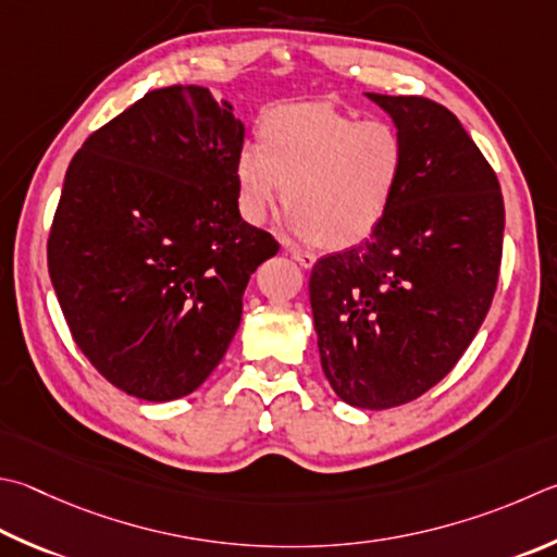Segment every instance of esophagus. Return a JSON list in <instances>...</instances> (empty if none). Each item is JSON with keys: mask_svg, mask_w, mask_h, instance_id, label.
<instances>
[{"mask_svg": "<svg viewBox=\"0 0 557 557\" xmlns=\"http://www.w3.org/2000/svg\"><path fill=\"white\" fill-rule=\"evenodd\" d=\"M287 252L292 258H295L301 268H311L313 262H317V256L313 252H307V250H297V248H287Z\"/></svg>", "mask_w": 557, "mask_h": 557, "instance_id": "34e87169", "label": "esophagus"}]
</instances>
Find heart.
I'll return each mask as SVG.
<instances>
[{
	"instance_id": "heart-1",
	"label": "heart",
	"mask_w": 557,
	"mask_h": 557,
	"mask_svg": "<svg viewBox=\"0 0 557 557\" xmlns=\"http://www.w3.org/2000/svg\"><path fill=\"white\" fill-rule=\"evenodd\" d=\"M407 140L384 119L326 104H282L236 156L238 211L265 224L285 195L287 224L321 248L358 246L382 226L407 175Z\"/></svg>"
}]
</instances>
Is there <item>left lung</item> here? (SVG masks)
<instances>
[{"label": "left lung", "instance_id": "8db88e82", "mask_svg": "<svg viewBox=\"0 0 557 557\" xmlns=\"http://www.w3.org/2000/svg\"><path fill=\"white\" fill-rule=\"evenodd\" d=\"M407 140V175L366 244L311 270L323 375L360 409L429 392L480 331L497 289L504 199L458 116L426 97L368 92Z\"/></svg>", "mask_w": 557, "mask_h": 557}]
</instances>
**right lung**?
I'll return each instance as SVG.
<instances>
[{"label": "right lung", "instance_id": "right-lung-1", "mask_svg": "<svg viewBox=\"0 0 557 557\" xmlns=\"http://www.w3.org/2000/svg\"><path fill=\"white\" fill-rule=\"evenodd\" d=\"M244 136L228 102L173 85L95 131L67 168L50 282L79 350L131 397L195 392L236 336L250 275L280 250L240 219Z\"/></svg>", "mask_w": 557, "mask_h": 557}]
</instances>
